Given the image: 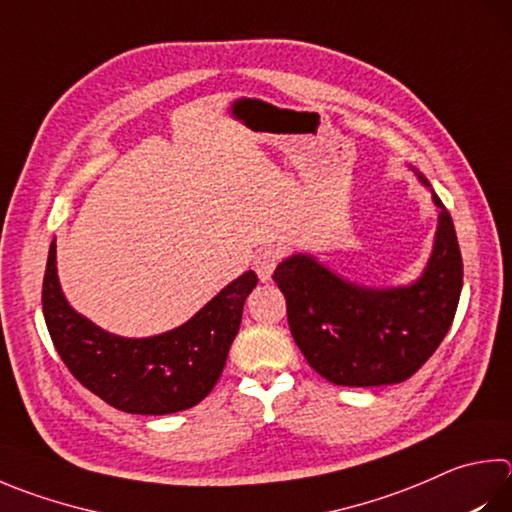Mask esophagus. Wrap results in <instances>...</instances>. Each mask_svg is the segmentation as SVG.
<instances>
[{"mask_svg":"<svg viewBox=\"0 0 512 512\" xmlns=\"http://www.w3.org/2000/svg\"><path fill=\"white\" fill-rule=\"evenodd\" d=\"M280 257H282L280 250L273 248V246L259 250V253L255 255V259H253V268H255V273L259 277V282L271 280V275L275 271L277 262H280Z\"/></svg>","mask_w":512,"mask_h":512,"instance_id":"1","label":"esophagus"}]
</instances>
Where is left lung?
<instances>
[{"label":"left lung","instance_id":"8db88e82","mask_svg":"<svg viewBox=\"0 0 512 512\" xmlns=\"http://www.w3.org/2000/svg\"><path fill=\"white\" fill-rule=\"evenodd\" d=\"M410 170L439 212L432 253L414 282L358 284L311 253L288 255L275 268L295 345L333 385L403 383L441 345L457 313L463 286L457 232L430 181Z\"/></svg>","mask_w":512,"mask_h":512}]
</instances>
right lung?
I'll return each mask as SVG.
<instances>
[{
  "label": "right lung",
  "instance_id": "obj_1",
  "mask_svg": "<svg viewBox=\"0 0 512 512\" xmlns=\"http://www.w3.org/2000/svg\"><path fill=\"white\" fill-rule=\"evenodd\" d=\"M255 286L257 275L246 271L179 327L147 338L116 336L69 304L53 239L42 309L60 358L89 392L120 412L161 416L188 410L212 392Z\"/></svg>",
  "mask_w": 512,
  "mask_h": 512
}]
</instances>
